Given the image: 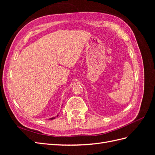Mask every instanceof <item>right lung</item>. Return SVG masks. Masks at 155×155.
Wrapping results in <instances>:
<instances>
[{"mask_svg": "<svg viewBox=\"0 0 155 155\" xmlns=\"http://www.w3.org/2000/svg\"><path fill=\"white\" fill-rule=\"evenodd\" d=\"M57 116H58V115ZM54 119H55V117H53V118H50L49 120H54Z\"/></svg>", "mask_w": 155, "mask_h": 155, "instance_id": "obj_1", "label": "right lung"}]
</instances>
